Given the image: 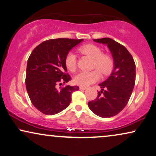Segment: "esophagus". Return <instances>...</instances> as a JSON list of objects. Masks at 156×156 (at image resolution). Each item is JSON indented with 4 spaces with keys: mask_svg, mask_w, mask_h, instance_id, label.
Segmentation results:
<instances>
[{
    "mask_svg": "<svg viewBox=\"0 0 156 156\" xmlns=\"http://www.w3.org/2000/svg\"><path fill=\"white\" fill-rule=\"evenodd\" d=\"M80 90H86V87H83V86H80L79 87Z\"/></svg>",
    "mask_w": 156,
    "mask_h": 156,
    "instance_id": "esophagus-1",
    "label": "esophagus"
}]
</instances>
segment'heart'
Returning a JSON list of instances; mask_svg holds the SVG:
<instances>
[{
    "instance_id": "1",
    "label": "heart",
    "mask_w": 156,
    "mask_h": 156,
    "mask_svg": "<svg viewBox=\"0 0 156 156\" xmlns=\"http://www.w3.org/2000/svg\"><path fill=\"white\" fill-rule=\"evenodd\" d=\"M80 51L93 60V68H96L103 75H108L113 67V61L107 54H103L102 50L95 45L88 44L82 46ZM66 67L70 71L74 72L77 68V56L73 51H70L65 59ZM100 78V74L97 70L90 72L80 71L73 78L75 84L83 87H87L97 82Z\"/></svg>"
}]
</instances>
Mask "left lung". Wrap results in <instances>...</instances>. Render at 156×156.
Masks as SVG:
<instances>
[{
	"label": "left lung",
	"mask_w": 156,
	"mask_h": 156,
	"mask_svg": "<svg viewBox=\"0 0 156 156\" xmlns=\"http://www.w3.org/2000/svg\"><path fill=\"white\" fill-rule=\"evenodd\" d=\"M93 41L107 45L114 66L108 78L99 84L101 90L97 98L88 105L95 115L111 118L119 113L129 101L136 82V64L126 47L113 39L104 38Z\"/></svg>",
	"instance_id": "left-lung-1"
}]
</instances>
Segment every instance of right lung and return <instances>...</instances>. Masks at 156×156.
Masks as SVG:
<instances>
[{"label":"right lung","instance_id":"obj_1","mask_svg":"<svg viewBox=\"0 0 156 156\" xmlns=\"http://www.w3.org/2000/svg\"><path fill=\"white\" fill-rule=\"evenodd\" d=\"M83 39L57 38L43 41L32 51L27 62L26 86L33 105L45 115L63 111L71 101L78 86H67L58 90L57 85L70 80L65 59L73 48ZM61 83H60L61 85Z\"/></svg>","mask_w":156,"mask_h":156}]
</instances>
